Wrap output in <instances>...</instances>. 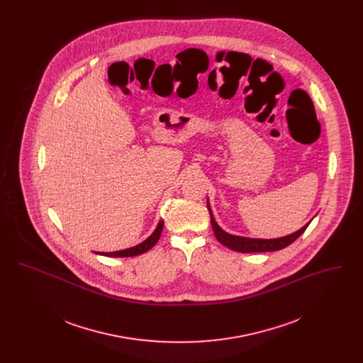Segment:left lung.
<instances>
[{
  "label": "left lung",
  "mask_w": 363,
  "mask_h": 363,
  "mask_svg": "<svg viewBox=\"0 0 363 363\" xmlns=\"http://www.w3.org/2000/svg\"><path fill=\"white\" fill-rule=\"evenodd\" d=\"M208 211L211 215V225L213 228V234L216 237V240L220 242L222 245L227 246L231 250L240 252V253H255V252H275L284 249L286 246L291 245L298 237H301L303 234V231L308 228V225H303L301 230L295 231L290 235L286 237H280L275 240H257V238H246V237H238V235H231L228 233H225V230H222L219 225L216 223L213 213L209 207V203H207Z\"/></svg>",
  "instance_id": "8db88e82"
}]
</instances>
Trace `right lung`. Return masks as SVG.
I'll return each instance as SVG.
<instances>
[{"label":"right lung","mask_w":363,"mask_h":363,"mask_svg":"<svg viewBox=\"0 0 363 363\" xmlns=\"http://www.w3.org/2000/svg\"><path fill=\"white\" fill-rule=\"evenodd\" d=\"M163 225H164V222L160 220L157 225H156L155 231L145 241L138 243V245L133 246V247L123 249V250H118V252H110V253H104V252H99V253L96 252V253L102 255V256H107V257H133V256L143 255V253L148 252L150 249H152L155 246L156 242L159 241L162 230H163Z\"/></svg>","instance_id":"right-lung-1"}]
</instances>
